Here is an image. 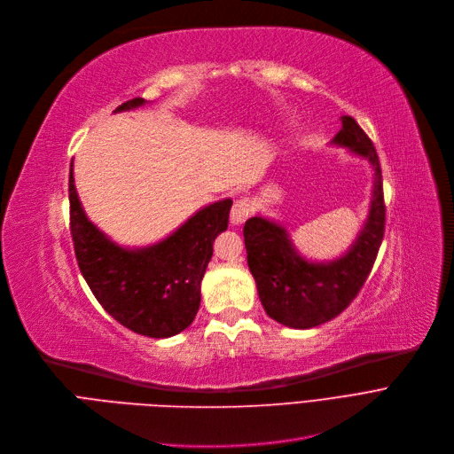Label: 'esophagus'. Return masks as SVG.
Here are the masks:
<instances>
[{
  "instance_id": "obj_1",
  "label": "esophagus",
  "mask_w": 454,
  "mask_h": 454,
  "mask_svg": "<svg viewBox=\"0 0 454 454\" xmlns=\"http://www.w3.org/2000/svg\"><path fill=\"white\" fill-rule=\"evenodd\" d=\"M251 210H253V207H251V201L247 198L234 201V205L231 208V223L232 225H242L249 218Z\"/></svg>"
}]
</instances>
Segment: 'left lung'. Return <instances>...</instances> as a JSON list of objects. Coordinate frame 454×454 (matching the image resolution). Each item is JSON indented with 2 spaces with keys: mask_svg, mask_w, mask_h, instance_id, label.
Returning <instances> with one entry per match:
<instances>
[{
  "mask_svg": "<svg viewBox=\"0 0 454 454\" xmlns=\"http://www.w3.org/2000/svg\"><path fill=\"white\" fill-rule=\"evenodd\" d=\"M331 144L348 147L375 171L368 220L348 253L312 262L299 254L283 225L262 215H253L244 225L247 264L261 303L271 319L292 329L317 327L348 309L368 278L384 239L382 171L373 142L351 116H341V129Z\"/></svg>",
  "mask_w": 454,
  "mask_h": 454,
  "instance_id": "1",
  "label": "left lung"
}]
</instances>
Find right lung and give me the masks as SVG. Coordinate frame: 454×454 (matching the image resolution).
I'll list each match as a JSON object with an SVG mask.
<instances>
[{
  "mask_svg": "<svg viewBox=\"0 0 454 454\" xmlns=\"http://www.w3.org/2000/svg\"><path fill=\"white\" fill-rule=\"evenodd\" d=\"M135 98L114 113L142 106ZM70 231L79 270L99 305L129 331L169 338L184 331L201 303V280L212 242L229 225L231 200L192 215L159 244L129 249L105 236L82 210L70 168Z\"/></svg>",
  "mask_w": 454,
  "mask_h": 454,
  "instance_id": "add662e5",
  "label": "right lung"
}]
</instances>
